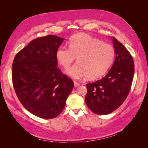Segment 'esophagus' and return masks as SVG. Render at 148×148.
Here are the masks:
<instances>
[{
    "mask_svg": "<svg viewBox=\"0 0 148 148\" xmlns=\"http://www.w3.org/2000/svg\"><path fill=\"white\" fill-rule=\"evenodd\" d=\"M74 87H76V88L77 87V86H79L80 85V84L79 83L76 82V81H74Z\"/></svg>",
    "mask_w": 148,
    "mask_h": 148,
    "instance_id": "34e87169",
    "label": "esophagus"
}]
</instances>
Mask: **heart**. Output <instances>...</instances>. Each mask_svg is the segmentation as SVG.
<instances>
[{
	"label": "heart",
	"mask_w": 148,
	"mask_h": 148,
	"mask_svg": "<svg viewBox=\"0 0 148 148\" xmlns=\"http://www.w3.org/2000/svg\"><path fill=\"white\" fill-rule=\"evenodd\" d=\"M114 49L108 43L85 34L72 37L69 48L59 46L56 58L64 69H67L77 57L76 64L66 72L74 79L86 77L96 79L102 76L111 65L114 57Z\"/></svg>",
	"instance_id": "obj_1"
}]
</instances>
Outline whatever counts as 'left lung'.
<instances>
[{
	"instance_id": "left-lung-1",
	"label": "left lung",
	"mask_w": 148,
	"mask_h": 148,
	"mask_svg": "<svg viewBox=\"0 0 148 148\" xmlns=\"http://www.w3.org/2000/svg\"><path fill=\"white\" fill-rule=\"evenodd\" d=\"M116 58L104 77L86 84L85 102L97 114H108L120 106L129 93L134 74L132 56L127 48L112 37Z\"/></svg>"
}]
</instances>
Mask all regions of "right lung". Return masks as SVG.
<instances>
[{
    "label": "right lung",
    "instance_id": "obj_1",
    "mask_svg": "<svg viewBox=\"0 0 148 148\" xmlns=\"http://www.w3.org/2000/svg\"><path fill=\"white\" fill-rule=\"evenodd\" d=\"M64 39L48 35L32 40L14 58L12 79L25 108L39 118L52 119L64 109L74 82L57 67L56 51Z\"/></svg>",
    "mask_w": 148,
    "mask_h": 148
}]
</instances>
